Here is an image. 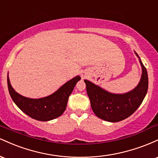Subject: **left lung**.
<instances>
[{"instance_id": "8db88e82", "label": "left lung", "mask_w": 158, "mask_h": 158, "mask_svg": "<svg viewBox=\"0 0 158 158\" xmlns=\"http://www.w3.org/2000/svg\"><path fill=\"white\" fill-rule=\"evenodd\" d=\"M135 52L140 63L142 74L138 85L133 90L125 94H113L87 79L84 80L91 108L99 118L110 123L123 120L139 108L146 97L148 86L147 70Z\"/></svg>"}]
</instances>
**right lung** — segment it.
Masks as SVG:
<instances>
[{
    "mask_svg": "<svg viewBox=\"0 0 158 158\" xmlns=\"http://www.w3.org/2000/svg\"><path fill=\"white\" fill-rule=\"evenodd\" d=\"M80 79L81 77L77 76L64 83L53 94L40 99L25 97L17 93L10 84L9 76H7V84L10 97L16 106L31 118L45 122L57 118L64 113L69 96Z\"/></svg>",
    "mask_w": 158,
    "mask_h": 158,
    "instance_id": "1",
    "label": "right lung"
}]
</instances>
